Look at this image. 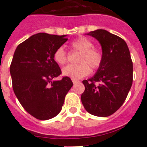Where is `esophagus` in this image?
Segmentation results:
<instances>
[{
  "mask_svg": "<svg viewBox=\"0 0 147 147\" xmlns=\"http://www.w3.org/2000/svg\"><path fill=\"white\" fill-rule=\"evenodd\" d=\"M72 81H73V83H74V84H75V83H76V82H78V80H75V79H72Z\"/></svg>",
  "mask_w": 147,
  "mask_h": 147,
  "instance_id": "obj_1",
  "label": "esophagus"
}]
</instances>
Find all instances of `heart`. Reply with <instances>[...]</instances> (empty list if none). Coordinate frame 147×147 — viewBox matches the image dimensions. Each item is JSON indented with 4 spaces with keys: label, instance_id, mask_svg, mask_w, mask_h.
Instances as JSON below:
<instances>
[{
    "label": "heart",
    "instance_id": "obj_1",
    "mask_svg": "<svg viewBox=\"0 0 147 147\" xmlns=\"http://www.w3.org/2000/svg\"><path fill=\"white\" fill-rule=\"evenodd\" d=\"M71 46L80 51L77 62L74 65H68L62 68V74L72 79H80L87 76L93 70L98 69L102 61V55L100 51L93 49V42L86 37H81L73 41ZM54 59L57 64L64 65L67 62L66 53L63 47L58 48L54 54Z\"/></svg>",
    "mask_w": 147,
    "mask_h": 147
}]
</instances>
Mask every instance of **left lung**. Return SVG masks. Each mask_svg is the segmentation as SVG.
<instances>
[{
	"instance_id": "left-lung-1",
	"label": "left lung",
	"mask_w": 147,
	"mask_h": 147,
	"mask_svg": "<svg viewBox=\"0 0 147 147\" xmlns=\"http://www.w3.org/2000/svg\"><path fill=\"white\" fill-rule=\"evenodd\" d=\"M102 46V61L94 76L83 80V106L89 113L107 117L121 107L132 84L133 67L130 53L123 39L105 29L87 34Z\"/></svg>"
}]
</instances>
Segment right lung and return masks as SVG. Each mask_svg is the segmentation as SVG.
I'll list each match as a JSON object with an SVG mask.
<instances>
[{
  "label": "right lung",
  "mask_w": 147,
  "mask_h": 147,
  "mask_svg": "<svg viewBox=\"0 0 147 147\" xmlns=\"http://www.w3.org/2000/svg\"><path fill=\"white\" fill-rule=\"evenodd\" d=\"M67 35L34 34L17 47L10 65L15 96L27 112L40 120H48L62 110L73 82L67 76L54 80L61 69L54 54L67 40Z\"/></svg>",
  "instance_id": "obj_1"
}]
</instances>
